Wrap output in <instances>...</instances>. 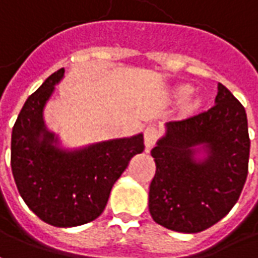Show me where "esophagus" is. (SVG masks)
Here are the masks:
<instances>
[{
  "mask_svg": "<svg viewBox=\"0 0 258 258\" xmlns=\"http://www.w3.org/2000/svg\"><path fill=\"white\" fill-rule=\"evenodd\" d=\"M159 138V130L154 127V125H149L145 128V133H144V142H145V148L151 149L152 145H154L156 140Z\"/></svg>",
  "mask_w": 258,
  "mask_h": 258,
  "instance_id": "1",
  "label": "esophagus"
}]
</instances>
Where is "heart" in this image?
<instances>
[{
    "label": "heart",
    "mask_w": 258,
    "mask_h": 258,
    "mask_svg": "<svg viewBox=\"0 0 258 258\" xmlns=\"http://www.w3.org/2000/svg\"><path fill=\"white\" fill-rule=\"evenodd\" d=\"M191 92H192L191 86H187V85L181 86V88L179 89V93L181 95V96H188V95H190Z\"/></svg>",
    "instance_id": "1"
}]
</instances>
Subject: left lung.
Instances as JSON below:
<instances>
[{
    "instance_id": "left-lung-1",
    "label": "left lung",
    "mask_w": 258,
    "mask_h": 258,
    "mask_svg": "<svg viewBox=\"0 0 258 258\" xmlns=\"http://www.w3.org/2000/svg\"><path fill=\"white\" fill-rule=\"evenodd\" d=\"M200 147L205 158L197 161ZM248 154L246 110L218 84L215 104L166 123V134L151 151L156 165L149 185L152 219L183 233H197L219 222L240 197Z\"/></svg>"
}]
</instances>
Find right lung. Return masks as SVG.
<instances>
[{"label": "right lung", "mask_w": 258, "mask_h": 258, "mask_svg": "<svg viewBox=\"0 0 258 258\" xmlns=\"http://www.w3.org/2000/svg\"><path fill=\"white\" fill-rule=\"evenodd\" d=\"M62 77L64 68L51 74L23 104L12 128L11 167L21 197L41 221L73 228L103 212L113 184L145 147L142 134L74 151L58 147L43 109Z\"/></svg>", "instance_id": "add662e5"}]
</instances>
